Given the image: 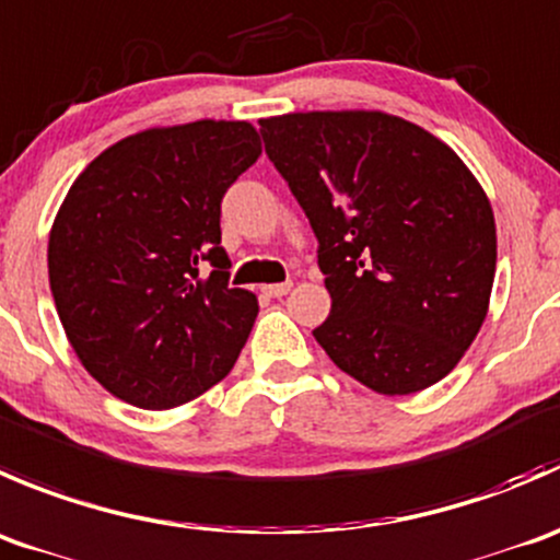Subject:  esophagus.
I'll use <instances>...</instances> for the list:
<instances>
[{
    "label": "esophagus",
    "instance_id": "obj_1",
    "mask_svg": "<svg viewBox=\"0 0 560 560\" xmlns=\"http://www.w3.org/2000/svg\"><path fill=\"white\" fill-rule=\"evenodd\" d=\"M291 291V282H278V285H264V296L269 299H280Z\"/></svg>",
    "mask_w": 560,
    "mask_h": 560
}]
</instances>
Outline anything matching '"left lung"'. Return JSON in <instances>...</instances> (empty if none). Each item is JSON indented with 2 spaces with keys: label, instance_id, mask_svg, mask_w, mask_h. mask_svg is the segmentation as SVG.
Returning a JSON list of instances; mask_svg holds the SVG:
<instances>
[{
  "label": "left lung",
  "instance_id": "obj_1",
  "mask_svg": "<svg viewBox=\"0 0 560 560\" xmlns=\"http://www.w3.org/2000/svg\"><path fill=\"white\" fill-rule=\"evenodd\" d=\"M307 214L331 313L313 337L381 395L439 384L474 342L495 278V220L463 160L378 110L261 119Z\"/></svg>",
  "mask_w": 560,
  "mask_h": 560
}]
</instances>
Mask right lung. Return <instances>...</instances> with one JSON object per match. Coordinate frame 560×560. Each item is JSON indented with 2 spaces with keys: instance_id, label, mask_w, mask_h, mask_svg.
Masks as SVG:
<instances>
[{
  "instance_id": "1",
  "label": "right lung",
  "mask_w": 560,
  "mask_h": 560,
  "mask_svg": "<svg viewBox=\"0 0 560 560\" xmlns=\"http://www.w3.org/2000/svg\"><path fill=\"white\" fill-rule=\"evenodd\" d=\"M261 158L247 121L143 130L73 182L48 240V280L73 351L105 389L160 411L229 375L258 315L229 285L220 203Z\"/></svg>"
}]
</instances>
